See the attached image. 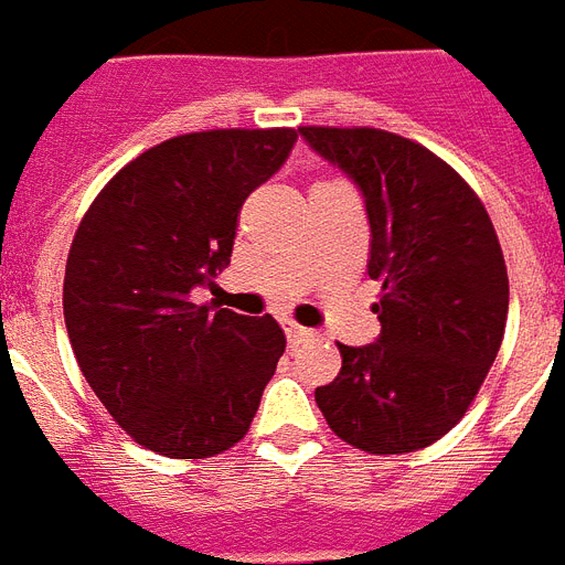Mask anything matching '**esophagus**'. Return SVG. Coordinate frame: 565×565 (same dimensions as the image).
Instances as JSON below:
<instances>
[{"instance_id":"1","label":"esophagus","mask_w":565,"mask_h":565,"mask_svg":"<svg viewBox=\"0 0 565 565\" xmlns=\"http://www.w3.org/2000/svg\"><path fill=\"white\" fill-rule=\"evenodd\" d=\"M284 334H287V340H290L292 345H299V343H305V340H310V337H313V331H310V328L296 326V322H290V319H284Z\"/></svg>"}]
</instances>
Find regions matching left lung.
Wrapping results in <instances>:
<instances>
[{
    "instance_id": "obj_1",
    "label": "left lung",
    "mask_w": 565,
    "mask_h": 565,
    "mask_svg": "<svg viewBox=\"0 0 565 565\" xmlns=\"http://www.w3.org/2000/svg\"><path fill=\"white\" fill-rule=\"evenodd\" d=\"M358 184L370 213V278L381 337L343 345V370L317 386L337 437L404 455L463 419L504 340L508 266L483 202L443 158L381 128L301 126Z\"/></svg>"
}]
</instances>
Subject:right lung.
<instances>
[{
    "mask_svg": "<svg viewBox=\"0 0 565 565\" xmlns=\"http://www.w3.org/2000/svg\"><path fill=\"white\" fill-rule=\"evenodd\" d=\"M296 128H213L146 149L93 199L64 275L75 361L128 437L179 460L246 437L284 354L269 313L193 305L231 264L243 202Z\"/></svg>",
    "mask_w": 565,
    "mask_h": 565,
    "instance_id": "1",
    "label": "right lung"
}]
</instances>
